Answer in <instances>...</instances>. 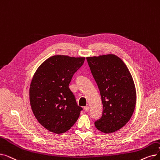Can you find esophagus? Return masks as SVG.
I'll return each mask as SVG.
<instances>
[{
	"label": "esophagus",
	"mask_w": 160,
	"mask_h": 160,
	"mask_svg": "<svg viewBox=\"0 0 160 160\" xmlns=\"http://www.w3.org/2000/svg\"><path fill=\"white\" fill-rule=\"evenodd\" d=\"M84 110L86 111V112H88V111H89V107L88 106H86L84 107Z\"/></svg>",
	"instance_id": "34e87169"
}]
</instances>
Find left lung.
<instances>
[{"label": "left lung", "instance_id": "1", "mask_svg": "<svg viewBox=\"0 0 160 160\" xmlns=\"http://www.w3.org/2000/svg\"><path fill=\"white\" fill-rule=\"evenodd\" d=\"M98 86L103 111L96 128L111 133L126 125L133 114L136 91L133 78L123 61L113 54L86 58Z\"/></svg>", "mask_w": 160, "mask_h": 160}]
</instances>
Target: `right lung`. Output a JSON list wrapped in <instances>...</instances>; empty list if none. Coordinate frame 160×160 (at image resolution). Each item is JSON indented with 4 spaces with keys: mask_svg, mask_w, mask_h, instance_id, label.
<instances>
[{
    "mask_svg": "<svg viewBox=\"0 0 160 160\" xmlns=\"http://www.w3.org/2000/svg\"><path fill=\"white\" fill-rule=\"evenodd\" d=\"M85 58L53 55L46 59L34 74L29 89L32 112L48 131L63 133L77 121L82 110L78 106L69 84Z\"/></svg>",
    "mask_w": 160,
    "mask_h": 160,
    "instance_id": "1",
    "label": "right lung"
}]
</instances>
